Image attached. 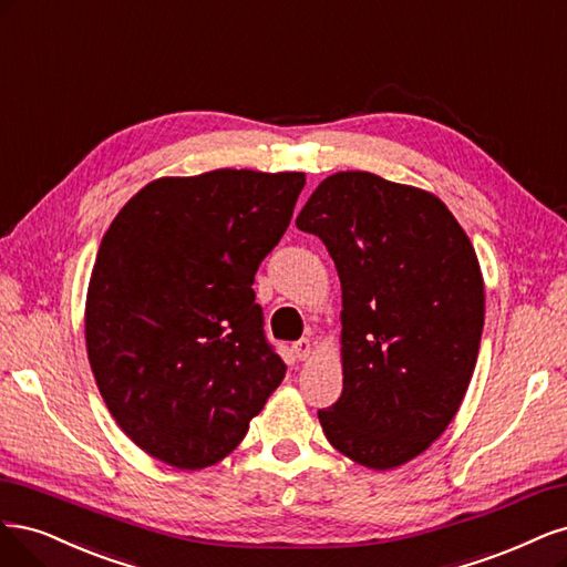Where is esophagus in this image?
<instances>
[{
	"label": "esophagus",
	"mask_w": 567,
	"mask_h": 567,
	"mask_svg": "<svg viewBox=\"0 0 567 567\" xmlns=\"http://www.w3.org/2000/svg\"><path fill=\"white\" fill-rule=\"evenodd\" d=\"M310 351H313V343H310L308 339H299L291 343V353H295L299 360H306L310 355Z\"/></svg>",
	"instance_id": "obj_1"
}]
</instances>
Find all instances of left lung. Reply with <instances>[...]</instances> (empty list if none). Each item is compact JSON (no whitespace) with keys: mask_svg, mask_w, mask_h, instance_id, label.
Instances as JSON below:
<instances>
[{"mask_svg":"<svg viewBox=\"0 0 567 567\" xmlns=\"http://www.w3.org/2000/svg\"><path fill=\"white\" fill-rule=\"evenodd\" d=\"M297 228L341 280L343 391L318 412L327 441L360 466H403L450 426L476 370V249L441 197L370 172L327 176Z\"/></svg>","mask_w":567,"mask_h":567,"instance_id":"1","label":"left lung"}]
</instances>
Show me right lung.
<instances>
[{
    "label": "right lung",
    "mask_w": 567,
    "mask_h": 567,
    "mask_svg": "<svg viewBox=\"0 0 567 567\" xmlns=\"http://www.w3.org/2000/svg\"><path fill=\"white\" fill-rule=\"evenodd\" d=\"M303 184L301 172L162 176L105 230L86 289L89 364L117 426L155 460L221 462L285 379L251 285Z\"/></svg>",
    "instance_id": "obj_1"
}]
</instances>
